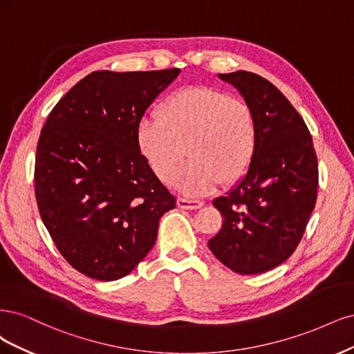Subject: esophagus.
<instances>
[{"label": "esophagus", "mask_w": 354, "mask_h": 354, "mask_svg": "<svg viewBox=\"0 0 354 354\" xmlns=\"http://www.w3.org/2000/svg\"><path fill=\"white\" fill-rule=\"evenodd\" d=\"M178 207L179 209H185V210H194V209H200L203 206V201L197 198H189V197H179L178 198Z\"/></svg>", "instance_id": "obj_1"}]
</instances>
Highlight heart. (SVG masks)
I'll return each instance as SVG.
<instances>
[{
  "instance_id": "obj_1",
  "label": "heart",
  "mask_w": 354,
  "mask_h": 354,
  "mask_svg": "<svg viewBox=\"0 0 354 354\" xmlns=\"http://www.w3.org/2000/svg\"><path fill=\"white\" fill-rule=\"evenodd\" d=\"M257 144L253 109L209 86L176 91L162 102L157 116L142 118L136 128L138 150L163 182L174 179L187 147L191 157L175 184L191 196L213 189L221 179L243 178L254 160Z\"/></svg>"
}]
</instances>
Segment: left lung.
Listing matches in <instances>:
<instances>
[{"instance_id": "obj_1", "label": "left lung", "mask_w": 354, "mask_h": 354, "mask_svg": "<svg viewBox=\"0 0 354 354\" xmlns=\"http://www.w3.org/2000/svg\"><path fill=\"white\" fill-rule=\"evenodd\" d=\"M218 76L253 109L259 144L247 174L213 200L223 223L209 248L226 268L256 275L299 245L316 203L317 158L304 120L275 85L245 71Z\"/></svg>"}]
</instances>
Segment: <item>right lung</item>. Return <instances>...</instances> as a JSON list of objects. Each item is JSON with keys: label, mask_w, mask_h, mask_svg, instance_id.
Masks as SVG:
<instances>
[{"label": "right lung", "mask_w": 354, "mask_h": 354, "mask_svg": "<svg viewBox=\"0 0 354 354\" xmlns=\"http://www.w3.org/2000/svg\"><path fill=\"white\" fill-rule=\"evenodd\" d=\"M179 69L98 71L57 102L35 160L39 214L62 256L98 281L127 277L176 206L136 145L145 110Z\"/></svg>", "instance_id": "1"}]
</instances>
